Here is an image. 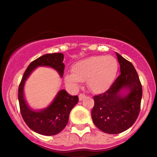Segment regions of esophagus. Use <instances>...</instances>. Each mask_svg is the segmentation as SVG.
Segmentation results:
<instances>
[{"label":"esophagus","mask_w":157,"mask_h":157,"mask_svg":"<svg viewBox=\"0 0 157 157\" xmlns=\"http://www.w3.org/2000/svg\"><path fill=\"white\" fill-rule=\"evenodd\" d=\"M85 97H86V95L84 94H79V96H78L79 101H81L83 98H85Z\"/></svg>","instance_id":"1"}]
</instances>
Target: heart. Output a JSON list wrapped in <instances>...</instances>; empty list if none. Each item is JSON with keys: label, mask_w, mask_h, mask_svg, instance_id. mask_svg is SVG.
<instances>
[{"label": "heart", "mask_w": 157, "mask_h": 157, "mask_svg": "<svg viewBox=\"0 0 157 157\" xmlns=\"http://www.w3.org/2000/svg\"><path fill=\"white\" fill-rule=\"evenodd\" d=\"M119 63L114 57L91 56L79 61L72 66V72L65 74L66 83L76 88L86 80L88 87L96 93L103 92L110 86L117 76Z\"/></svg>", "instance_id": "b5f03b06"}]
</instances>
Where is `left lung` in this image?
Here are the masks:
<instances>
[{
	"label": "left lung",
	"instance_id": "8db88e82",
	"mask_svg": "<svg viewBox=\"0 0 157 157\" xmlns=\"http://www.w3.org/2000/svg\"><path fill=\"white\" fill-rule=\"evenodd\" d=\"M121 74L104 94L94 96L91 111L94 124L107 134H119L129 128L138 118L142 97V86L130 61L117 53ZM129 93L122 95L121 91Z\"/></svg>",
	"mask_w": 157,
	"mask_h": 157
}]
</instances>
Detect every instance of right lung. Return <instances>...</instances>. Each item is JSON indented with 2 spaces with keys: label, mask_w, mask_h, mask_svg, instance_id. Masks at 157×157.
Returning a JSON list of instances; mask_svg holds the SVG:
<instances>
[{
  "label": "right lung",
  "mask_w": 157,
  "mask_h": 157,
  "mask_svg": "<svg viewBox=\"0 0 157 157\" xmlns=\"http://www.w3.org/2000/svg\"><path fill=\"white\" fill-rule=\"evenodd\" d=\"M63 54L49 53L32 61L24 72L18 87V101L23 120L31 130L45 136H52L61 132L67 125L71 109L78 101L77 96H71L65 90H61L50 106L44 110H31L25 103L23 96L25 81L31 73L38 66H49L63 76L65 65L63 63Z\"/></svg>",
  "instance_id": "obj_1"
}]
</instances>
